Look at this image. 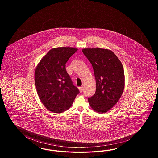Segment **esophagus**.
Instances as JSON below:
<instances>
[{
	"label": "esophagus",
	"instance_id": "1",
	"mask_svg": "<svg viewBox=\"0 0 158 158\" xmlns=\"http://www.w3.org/2000/svg\"><path fill=\"white\" fill-rule=\"evenodd\" d=\"M79 90L81 93H82L83 92V87H79Z\"/></svg>",
	"mask_w": 158,
	"mask_h": 158
}]
</instances>
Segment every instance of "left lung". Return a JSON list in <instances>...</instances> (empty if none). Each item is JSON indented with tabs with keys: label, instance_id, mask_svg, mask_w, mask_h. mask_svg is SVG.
<instances>
[{
	"label": "left lung",
	"instance_id": "1",
	"mask_svg": "<svg viewBox=\"0 0 158 158\" xmlns=\"http://www.w3.org/2000/svg\"><path fill=\"white\" fill-rule=\"evenodd\" d=\"M82 52L92 66L96 81V91L88 98L89 104L97 113L107 112L119 101L124 89L122 63L108 49L83 48Z\"/></svg>",
	"mask_w": 158,
	"mask_h": 158
}]
</instances>
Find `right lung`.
Returning <instances> with one entry per match:
<instances>
[{
  "label": "right lung",
  "instance_id": "obj_1",
  "mask_svg": "<svg viewBox=\"0 0 158 158\" xmlns=\"http://www.w3.org/2000/svg\"><path fill=\"white\" fill-rule=\"evenodd\" d=\"M77 50L75 47H56L41 59L35 70L38 95L45 108L61 113L72 106L79 90L73 85L66 63Z\"/></svg>",
  "mask_w": 158,
  "mask_h": 158
}]
</instances>
